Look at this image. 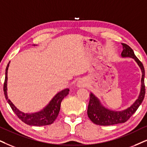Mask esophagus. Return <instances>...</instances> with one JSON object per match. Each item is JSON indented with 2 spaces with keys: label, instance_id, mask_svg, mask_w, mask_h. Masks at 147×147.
<instances>
[{
  "label": "esophagus",
  "instance_id": "34e87169",
  "mask_svg": "<svg viewBox=\"0 0 147 147\" xmlns=\"http://www.w3.org/2000/svg\"><path fill=\"white\" fill-rule=\"evenodd\" d=\"M77 85L78 87H85L87 85V83L85 80L83 79H80L77 82Z\"/></svg>",
  "mask_w": 147,
  "mask_h": 147
}]
</instances>
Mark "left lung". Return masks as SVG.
I'll return each mask as SVG.
<instances>
[{
    "instance_id": "obj_1",
    "label": "left lung",
    "mask_w": 147,
    "mask_h": 147,
    "mask_svg": "<svg viewBox=\"0 0 147 147\" xmlns=\"http://www.w3.org/2000/svg\"><path fill=\"white\" fill-rule=\"evenodd\" d=\"M123 50L121 53L122 57H129L134 58L142 70V79H141V90L140 95L136 101L126 110L122 111H113L105 109L101 105L98 98L94 94H90L87 115L93 123L100 125H111L115 124L125 123L131 117V115L136 111L145 96V85H144V68L142 63L136 56L131 48L125 43H122Z\"/></svg>"
}]
</instances>
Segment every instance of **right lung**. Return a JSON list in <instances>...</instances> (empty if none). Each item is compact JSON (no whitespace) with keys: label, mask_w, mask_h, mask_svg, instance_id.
I'll return each mask as SVG.
<instances>
[{"label":"right lung","mask_w":147,"mask_h":147,"mask_svg":"<svg viewBox=\"0 0 147 147\" xmlns=\"http://www.w3.org/2000/svg\"><path fill=\"white\" fill-rule=\"evenodd\" d=\"M9 62L7 64L6 70H5V79L4 85H3V91H4L5 98H6L7 102L10 105L11 108L12 109L13 111L16 113V115L20 119H21L22 121L28 124V125L33 126H43L53 123L54 121L56 119L59 112H60V105L62 100L69 94V89H66V90L61 91L60 92L57 94L49 103V105L45 108L43 110L40 111L38 113H31V114L22 113L13 105V103L8 99V97H7V70H8Z\"/></svg>","instance_id":"add662e5"}]
</instances>
